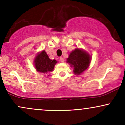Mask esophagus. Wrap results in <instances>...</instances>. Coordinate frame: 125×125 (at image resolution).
<instances>
[{
  "label": "esophagus",
  "instance_id": "1",
  "mask_svg": "<svg viewBox=\"0 0 125 125\" xmlns=\"http://www.w3.org/2000/svg\"><path fill=\"white\" fill-rule=\"evenodd\" d=\"M60 61H61V62H64V59L63 58H62V57H61V58H60Z\"/></svg>",
  "mask_w": 125,
  "mask_h": 125
}]
</instances>
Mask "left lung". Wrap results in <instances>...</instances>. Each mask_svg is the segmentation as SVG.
Masks as SVG:
<instances>
[{"instance_id":"8db88e82","label":"left lung","mask_w":125,"mask_h":125,"mask_svg":"<svg viewBox=\"0 0 125 125\" xmlns=\"http://www.w3.org/2000/svg\"><path fill=\"white\" fill-rule=\"evenodd\" d=\"M90 56L87 53L79 49H76L70 53L67 59V62L74 68L75 74H80L87 69L90 64Z\"/></svg>"}]
</instances>
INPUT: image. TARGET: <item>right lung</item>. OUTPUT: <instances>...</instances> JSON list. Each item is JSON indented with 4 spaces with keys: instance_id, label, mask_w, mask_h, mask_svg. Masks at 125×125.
Returning <instances> with one entry per match:
<instances>
[{
    "instance_id": "obj_1",
    "label": "right lung",
    "mask_w": 125,
    "mask_h": 125,
    "mask_svg": "<svg viewBox=\"0 0 125 125\" xmlns=\"http://www.w3.org/2000/svg\"><path fill=\"white\" fill-rule=\"evenodd\" d=\"M56 63V60H51L49 58L48 55L44 51L37 55L35 59V65L36 71L45 73L52 72Z\"/></svg>"
}]
</instances>
